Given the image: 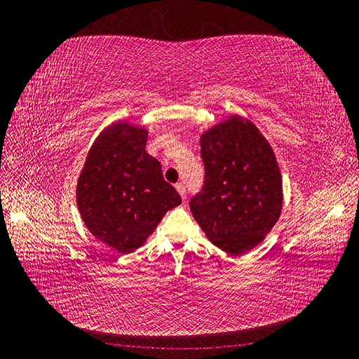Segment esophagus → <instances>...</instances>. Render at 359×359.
<instances>
[{
    "mask_svg": "<svg viewBox=\"0 0 359 359\" xmlns=\"http://www.w3.org/2000/svg\"><path fill=\"white\" fill-rule=\"evenodd\" d=\"M175 189H177V191L180 193V196H181V199L182 201H186V186H184L182 182H178V184H175Z\"/></svg>",
    "mask_w": 359,
    "mask_h": 359,
    "instance_id": "34e87169",
    "label": "esophagus"
}]
</instances>
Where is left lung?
Segmentation results:
<instances>
[{"label": "left lung", "instance_id": "8db88e82", "mask_svg": "<svg viewBox=\"0 0 359 359\" xmlns=\"http://www.w3.org/2000/svg\"><path fill=\"white\" fill-rule=\"evenodd\" d=\"M205 184L190 211L206 238L226 253L264 243L283 211V180L262 132L232 114L201 135Z\"/></svg>", "mask_w": 359, "mask_h": 359}]
</instances>
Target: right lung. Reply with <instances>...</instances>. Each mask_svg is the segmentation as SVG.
<instances>
[{"mask_svg":"<svg viewBox=\"0 0 359 359\" xmlns=\"http://www.w3.org/2000/svg\"><path fill=\"white\" fill-rule=\"evenodd\" d=\"M147 127L116 119L95 137L76 184L86 229L121 255L142 247L163 215L181 203L158 160L147 153Z\"/></svg>","mask_w":359,"mask_h":359,"instance_id":"add662e5","label":"right lung"}]
</instances>
